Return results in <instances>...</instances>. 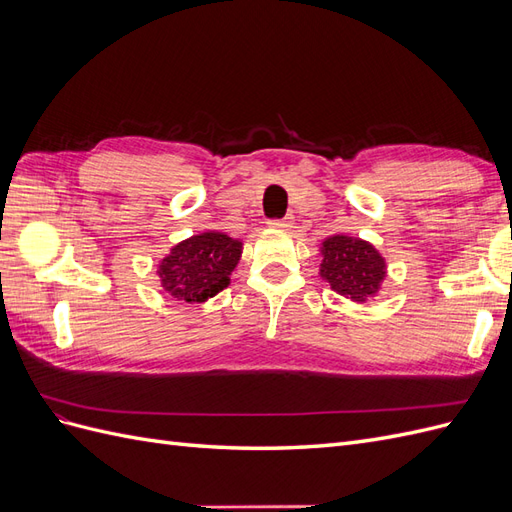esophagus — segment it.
I'll return each instance as SVG.
<instances>
[{
	"label": "esophagus",
	"instance_id": "esophagus-1",
	"mask_svg": "<svg viewBox=\"0 0 512 512\" xmlns=\"http://www.w3.org/2000/svg\"><path fill=\"white\" fill-rule=\"evenodd\" d=\"M269 224H271V226H275V228H286V226H290V218H282V220H271Z\"/></svg>",
	"mask_w": 512,
	"mask_h": 512
}]
</instances>
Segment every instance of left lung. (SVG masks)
I'll return each instance as SVG.
<instances>
[{
    "label": "left lung",
    "instance_id": "8db88e82",
    "mask_svg": "<svg viewBox=\"0 0 512 512\" xmlns=\"http://www.w3.org/2000/svg\"><path fill=\"white\" fill-rule=\"evenodd\" d=\"M320 275L333 290L354 301L376 294L384 277V260L369 243L352 237H333L322 243Z\"/></svg>",
    "mask_w": 512,
    "mask_h": 512
}]
</instances>
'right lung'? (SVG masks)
I'll return each mask as SVG.
<instances>
[{
	"label": "right lung",
	"mask_w": 512,
	"mask_h": 512,
	"mask_svg": "<svg viewBox=\"0 0 512 512\" xmlns=\"http://www.w3.org/2000/svg\"><path fill=\"white\" fill-rule=\"evenodd\" d=\"M239 256V241L222 232H203L175 245L158 273L170 297L203 303L228 286V275L237 267Z\"/></svg>",
	"instance_id": "obj_1"
}]
</instances>
